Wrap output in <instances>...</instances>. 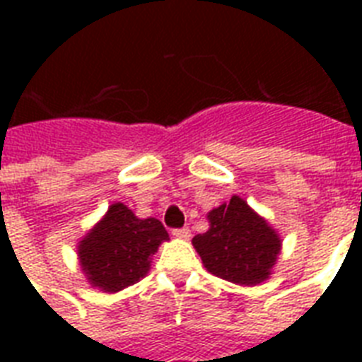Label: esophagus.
<instances>
[{"instance_id":"1","label":"esophagus","mask_w":362,"mask_h":362,"mask_svg":"<svg viewBox=\"0 0 362 362\" xmlns=\"http://www.w3.org/2000/svg\"><path fill=\"white\" fill-rule=\"evenodd\" d=\"M173 237L182 238V240H187V238L192 237V231H189L187 227H182V229H173Z\"/></svg>"}]
</instances>
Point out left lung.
Listing matches in <instances>:
<instances>
[{
  "label": "left lung",
  "mask_w": 362,
  "mask_h": 362,
  "mask_svg": "<svg viewBox=\"0 0 362 362\" xmlns=\"http://www.w3.org/2000/svg\"><path fill=\"white\" fill-rule=\"evenodd\" d=\"M209 231L193 237V247L209 272L238 286H257L270 276L280 253V235L244 199L209 212Z\"/></svg>",
  "instance_id": "obj_1"
}]
</instances>
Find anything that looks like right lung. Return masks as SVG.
<instances>
[{
	"label": "right lung",
	"mask_w": 362,
	"mask_h": 362,
	"mask_svg": "<svg viewBox=\"0 0 362 362\" xmlns=\"http://www.w3.org/2000/svg\"><path fill=\"white\" fill-rule=\"evenodd\" d=\"M163 240H169V233L161 221L141 220L124 203L110 204L78 244L82 272L101 291H122L148 274L150 259Z\"/></svg>",
	"instance_id": "obj_1"
}]
</instances>
